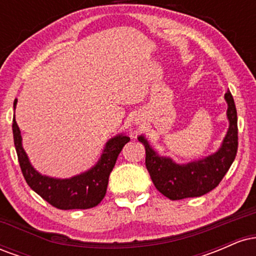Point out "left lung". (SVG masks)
<instances>
[{
    "mask_svg": "<svg viewBox=\"0 0 256 256\" xmlns=\"http://www.w3.org/2000/svg\"><path fill=\"white\" fill-rule=\"evenodd\" d=\"M225 101L228 104L226 116L230 125L222 146L210 156L179 165L173 162L172 158L160 156L144 137H138V140L146 148V170L155 188L164 196L170 200L198 198L218 186L224 178L236 158L238 148L237 110L228 90L225 94Z\"/></svg>",
    "mask_w": 256,
    "mask_h": 256,
    "instance_id": "1",
    "label": "left lung"
}]
</instances>
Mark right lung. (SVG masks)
<instances>
[{
	"instance_id": "obj_1",
	"label": "right lung",
	"mask_w": 256,
	"mask_h": 256,
	"mask_svg": "<svg viewBox=\"0 0 256 256\" xmlns=\"http://www.w3.org/2000/svg\"><path fill=\"white\" fill-rule=\"evenodd\" d=\"M18 100L14 101L16 110ZM14 146L20 168L28 186L43 200L58 210H88L98 206L107 192L108 178L116 162L118 155L130 137L125 134L110 138L95 166L89 171L68 179H58L42 176L32 167L22 144V134L16 118L13 119Z\"/></svg>"
}]
</instances>
